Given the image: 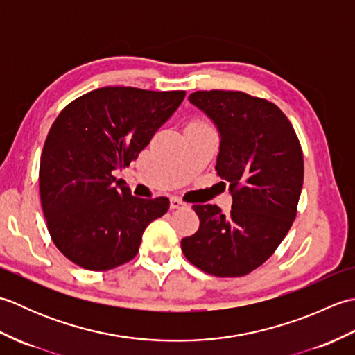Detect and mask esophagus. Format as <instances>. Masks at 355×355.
Here are the masks:
<instances>
[{
    "instance_id": "34e87169",
    "label": "esophagus",
    "mask_w": 355,
    "mask_h": 355,
    "mask_svg": "<svg viewBox=\"0 0 355 355\" xmlns=\"http://www.w3.org/2000/svg\"><path fill=\"white\" fill-rule=\"evenodd\" d=\"M184 206H186V202L182 198H178V197L171 198V209H182Z\"/></svg>"
}]
</instances>
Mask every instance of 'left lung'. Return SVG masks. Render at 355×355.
I'll use <instances>...</instances> for the list:
<instances>
[{
    "mask_svg": "<svg viewBox=\"0 0 355 355\" xmlns=\"http://www.w3.org/2000/svg\"><path fill=\"white\" fill-rule=\"evenodd\" d=\"M189 101L221 135L216 172L229 183L230 214L193 205L200 229L182 239L186 259L218 277L261 267L282 243L297 214L304 155L294 128L273 102L243 92H195Z\"/></svg>",
    "mask_w": 355,
    "mask_h": 355,
    "instance_id": "8db88e82",
    "label": "left lung"
}]
</instances>
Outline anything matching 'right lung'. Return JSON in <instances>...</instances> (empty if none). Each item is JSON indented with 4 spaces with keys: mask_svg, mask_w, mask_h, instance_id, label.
I'll return each instance as SVG.
<instances>
[{
    "mask_svg": "<svg viewBox=\"0 0 355 355\" xmlns=\"http://www.w3.org/2000/svg\"><path fill=\"white\" fill-rule=\"evenodd\" d=\"M186 92L103 87L67 105L53 122L40 164V195L53 243L67 259L107 271L139 253L146 225L169 200L131 195L114 171L139 157Z\"/></svg>",
    "mask_w": 355,
    "mask_h": 355,
    "instance_id": "obj_1",
    "label": "right lung"
}]
</instances>
